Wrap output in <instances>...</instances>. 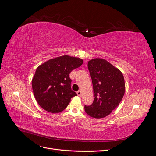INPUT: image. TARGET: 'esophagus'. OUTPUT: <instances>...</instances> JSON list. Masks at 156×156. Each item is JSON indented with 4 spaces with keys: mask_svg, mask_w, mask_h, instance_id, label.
Listing matches in <instances>:
<instances>
[{
    "mask_svg": "<svg viewBox=\"0 0 156 156\" xmlns=\"http://www.w3.org/2000/svg\"><path fill=\"white\" fill-rule=\"evenodd\" d=\"M77 95H78L79 96H80V97H81V96H82V92H81V90H79V91L77 92Z\"/></svg>",
    "mask_w": 156,
    "mask_h": 156,
    "instance_id": "esophagus-1",
    "label": "esophagus"
}]
</instances>
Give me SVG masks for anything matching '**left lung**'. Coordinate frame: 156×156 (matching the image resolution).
Here are the masks:
<instances>
[{
  "instance_id": "1",
  "label": "left lung",
  "mask_w": 156,
  "mask_h": 156,
  "mask_svg": "<svg viewBox=\"0 0 156 156\" xmlns=\"http://www.w3.org/2000/svg\"><path fill=\"white\" fill-rule=\"evenodd\" d=\"M94 99L90 105L84 106L90 116L101 119L108 115L119 106L125 92L123 74L107 60L94 58L88 61Z\"/></svg>"
}]
</instances>
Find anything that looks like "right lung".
I'll list each match as a JSON object with an SVG mask.
<instances>
[{
    "label": "right lung",
    "instance_id": "right-lung-1",
    "mask_svg": "<svg viewBox=\"0 0 156 156\" xmlns=\"http://www.w3.org/2000/svg\"><path fill=\"white\" fill-rule=\"evenodd\" d=\"M80 58L61 56L39 66L32 79L34 95L40 106L52 113L60 112L77 94L71 88L69 73L83 64Z\"/></svg>",
    "mask_w": 156,
    "mask_h": 156
}]
</instances>
